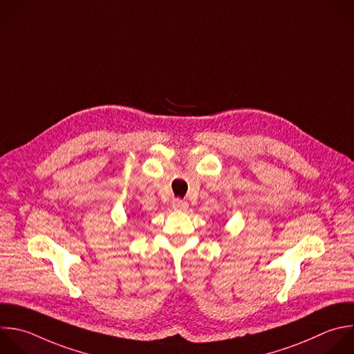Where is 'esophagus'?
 Wrapping results in <instances>:
<instances>
[{
    "label": "esophagus",
    "mask_w": 354,
    "mask_h": 354,
    "mask_svg": "<svg viewBox=\"0 0 354 354\" xmlns=\"http://www.w3.org/2000/svg\"><path fill=\"white\" fill-rule=\"evenodd\" d=\"M187 207H189V203L186 200H182V198H174L172 200V208L174 209L185 211V209H187Z\"/></svg>",
    "instance_id": "obj_1"
}]
</instances>
